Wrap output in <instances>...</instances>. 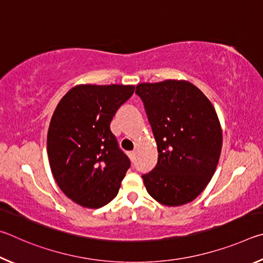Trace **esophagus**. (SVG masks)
<instances>
[{"mask_svg":"<svg viewBox=\"0 0 263 263\" xmlns=\"http://www.w3.org/2000/svg\"><path fill=\"white\" fill-rule=\"evenodd\" d=\"M127 154H128V157H130L131 160H135V157H136V152H135V151H130V152H128Z\"/></svg>","mask_w":263,"mask_h":263,"instance_id":"esophagus-1","label":"esophagus"}]
</instances>
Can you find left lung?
Returning <instances> with one entry per match:
<instances>
[{
	"label": "left lung",
	"mask_w": 263,
	"mask_h": 263,
	"mask_svg": "<svg viewBox=\"0 0 263 263\" xmlns=\"http://www.w3.org/2000/svg\"><path fill=\"white\" fill-rule=\"evenodd\" d=\"M136 94L144 102L159 153L153 171L141 175L146 190L167 206L194 201L219 161L222 133L215 108L183 80L140 83Z\"/></svg>",
	"instance_id": "left-lung-1"
}]
</instances>
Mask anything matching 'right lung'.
Instances as JSON below:
<instances>
[{
  "label": "right lung",
  "instance_id": "add662e5",
  "mask_svg": "<svg viewBox=\"0 0 263 263\" xmlns=\"http://www.w3.org/2000/svg\"><path fill=\"white\" fill-rule=\"evenodd\" d=\"M135 91L123 84H79L62 97L47 133L53 177L79 205L99 209L117 196L130 168L110 123Z\"/></svg>",
  "mask_w": 263,
  "mask_h": 263
}]
</instances>
